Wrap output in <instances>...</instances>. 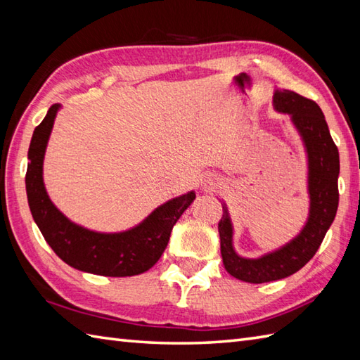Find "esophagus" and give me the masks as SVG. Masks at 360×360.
I'll use <instances>...</instances> for the list:
<instances>
[{"label": "esophagus", "instance_id": "34e87169", "mask_svg": "<svg viewBox=\"0 0 360 360\" xmlns=\"http://www.w3.org/2000/svg\"><path fill=\"white\" fill-rule=\"evenodd\" d=\"M219 184V182H218V179H209V182H207V186H205V187H207V188H215Z\"/></svg>", "mask_w": 360, "mask_h": 360}]
</instances>
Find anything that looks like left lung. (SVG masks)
Returning a JSON list of instances; mask_svg holds the SVG:
<instances>
[{
    "mask_svg": "<svg viewBox=\"0 0 360 360\" xmlns=\"http://www.w3.org/2000/svg\"><path fill=\"white\" fill-rule=\"evenodd\" d=\"M272 103L275 111L289 116L307 153L309 212L302 231L289 243L258 258H246L233 248V224L223 202V218L218 223L223 264L232 277L246 283H267L300 271L322 244L339 205V150L320 106L294 91L278 88Z\"/></svg>",
    "mask_w": 360,
    "mask_h": 360,
    "instance_id": "8db88e82",
    "label": "left lung"
}]
</instances>
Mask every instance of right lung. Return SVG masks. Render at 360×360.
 Here are the masks:
<instances>
[{
  "instance_id": "1",
  "label": "right lung",
  "mask_w": 360,
  "mask_h": 360,
  "mask_svg": "<svg viewBox=\"0 0 360 360\" xmlns=\"http://www.w3.org/2000/svg\"><path fill=\"white\" fill-rule=\"evenodd\" d=\"M60 108L58 103L51 106L34 129L27 151L26 193L35 224L52 250L74 269L105 277H131L148 271L162 255L173 226L193 202L195 192L164 202L124 232H96L72 223L51 201L43 181L44 153Z\"/></svg>"
}]
</instances>
